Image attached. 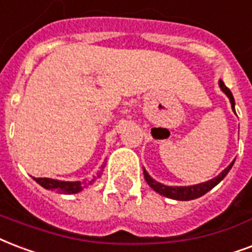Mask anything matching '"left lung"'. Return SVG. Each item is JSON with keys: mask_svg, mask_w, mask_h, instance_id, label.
<instances>
[{"mask_svg": "<svg viewBox=\"0 0 252 252\" xmlns=\"http://www.w3.org/2000/svg\"><path fill=\"white\" fill-rule=\"evenodd\" d=\"M220 90L227 95V97L230 99V103H231V108L234 109V112H235V108H234V105H235V100H234V96L231 94V91L228 90L222 80H220ZM234 161L231 164L228 165L227 168L224 169L223 172L218 174L216 178H213L210 181L203 182V184H198V185H193V186H166L162 185L160 182L155 181L153 178L149 176L147 173V170L144 169V177H145V181L148 182V185L151 186L152 189L157 191L158 194L164 195V197H168V198L172 199H178V201H190V199H194L198 198V197H202L203 194H206L209 190H211L216 185H218L224 177H226V174L230 172V169L233 166Z\"/></svg>", "mask_w": 252, "mask_h": 252, "instance_id": "1", "label": "left lung"}]
</instances>
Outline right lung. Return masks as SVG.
<instances>
[{
  "mask_svg": "<svg viewBox=\"0 0 252 252\" xmlns=\"http://www.w3.org/2000/svg\"><path fill=\"white\" fill-rule=\"evenodd\" d=\"M100 174H97L99 177ZM97 177H94V180L91 181H58V180H53V178H35L38 184L41 186H43L45 189L47 190H54V191H58V193H62V194H75V193H79L83 189H86L87 186H90L92 182H95V180Z\"/></svg>",
  "mask_w": 252,
  "mask_h": 252,
  "instance_id": "obj_1",
  "label": "right lung"
}]
</instances>
